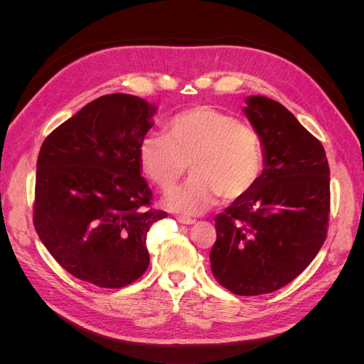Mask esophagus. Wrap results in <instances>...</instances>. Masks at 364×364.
Segmentation results:
<instances>
[{
  "mask_svg": "<svg viewBox=\"0 0 364 364\" xmlns=\"http://www.w3.org/2000/svg\"><path fill=\"white\" fill-rule=\"evenodd\" d=\"M176 220H178V222L182 223V225H193V223H196V220L186 217V215H178V217H176Z\"/></svg>",
  "mask_w": 364,
  "mask_h": 364,
  "instance_id": "esophagus-1",
  "label": "esophagus"
}]
</instances>
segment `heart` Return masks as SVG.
<instances>
[{
    "instance_id": "heart-1",
    "label": "heart",
    "mask_w": 364,
    "mask_h": 364,
    "mask_svg": "<svg viewBox=\"0 0 364 364\" xmlns=\"http://www.w3.org/2000/svg\"><path fill=\"white\" fill-rule=\"evenodd\" d=\"M190 162L191 179L170 193L164 203L197 215L220 196L228 202L245 197L264 167L258 132L211 106H197L170 119L167 134H150L139 144L142 173L162 191L178 183Z\"/></svg>"
}]
</instances>
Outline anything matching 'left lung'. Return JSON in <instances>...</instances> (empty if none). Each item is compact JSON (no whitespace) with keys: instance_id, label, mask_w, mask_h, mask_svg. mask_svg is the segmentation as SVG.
Here are the masks:
<instances>
[{"instance_id":"left-lung-1","label":"left lung","mask_w":364,"mask_h":364,"mask_svg":"<svg viewBox=\"0 0 364 364\" xmlns=\"http://www.w3.org/2000/svg\"><path fill=\"white\" fill-rule=\"evenodd\" d=\"M243 109L264 146L257 185L215 215L209 253L217 282L238 296L277 291L310 264L326 238L329 165L321 141L262 95Z\"/></svg>"}]
</instances>
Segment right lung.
Here are the masks:
<instances>
[{"instance_id": "1", "label": "right lung", "mask_w": 364, "mask_h": 364, "mask_svg": "<svg viewBox=\"0 0 364 364\" xmlns=\"http://www.w3.org/2000/svg\"><path fill=\"white\" fill-rule=\"evenodd\" d=\"M156 106L109 94L83 106L42 142L33 223L73 277L121 289L149 267L147 232L167 213L149 208L139 144Z\"/></svg>"}]
</instances>
